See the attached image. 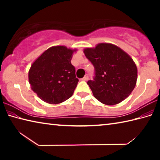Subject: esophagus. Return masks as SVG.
<instances>
[{"instance_id": "esophagus-1", "label": "esophagus", "mask_w": 160, "mask_h": 160, "mask_svg": "<svg viewBox=\"0 0 160 160\" xmlns=\"http://www.w3.org/2000/svg\"><path fill=\"white\" fill-rule=\"evenodd\" d=\"M88 78H89L88 75H85V77H84L83 78H82V80H83V81H87V80H88Z\"/></svg>"}]
</instances>
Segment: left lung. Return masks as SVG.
<instances>
[{
  "label": "left lung",
  "mask_w": 160,
  "mask_h": 160,
  "mask_svg": "<svg viewBox=\"0 0 160 160\" xmlns=\"http://www.w3.org/2000/svg\"><path fill=\"white\" fill-rule=\"evenodd\" d=\"M83 51L95 68L94 80L88 82L94 97L106 105H115L126 99L138 78L137 66L131 56L109 43H99Z\"/></svg>",
  "instance_id": "1"
}]
</instances>
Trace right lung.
Listing matches in <instances>:
<instances>
[{
  "label": "right lung",
  "mask_w": 160,
  "mask_h": 160,
  "mask_svg": "<svg viewBox=\"0 0 160 160\" xmlns=\"http://www.w3.org/2000/svg\"><path fill=\"white\" fill-rule=\"evenodd\" d=\"M76 51L65 46H54L33 62L29 70V82L38 97L48 104H57L72 95L78 79L70 61Z\"/></svg>",
  "instance_id": "right-lung-1"
}]
</instances>
